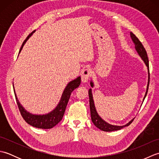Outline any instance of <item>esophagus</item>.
Instances as JSON below:
<instances>
[{
  "label": "esophagus",
  "mask_w": 159,
  "mask_h": 159,
  "mask_svg": "<svg viewBox=\"0 0 159 159\" xmlns=\"http://www.w3.org/2000/svg\"><path fill=\"white\" fill-rule=\"evenodd\" d=\"M92 74V71L90 68H86L83 70L81 74V79L83 83H86L88 81L89 78Z\"/></svg>",
  "instance_id": "1"
}]
</instances>
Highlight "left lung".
Returning a JSON list of instances; mask_svg holds the SVG:
<instances>
[{"label": "left lung", "instance_id": "8db88e82", "mask_svg": "<svg viewBox=\"0 0 159 159\" xmlns=\"http://www.w3.org/2000/svg\"><path fill=\"white\" fill-rule=\"evenodd\" d=\"M130 37H131L132 40H133V42L134 43V46H135V49L137 50V52H138V54H139V56L141 57V59H143L144 63H146V66L148 67V74H149V78H148V84L146 95H145L144 98H143V100H144L145 98H146V96L147 95V93L148 91V87H149V83H150L149 60H148V58L146 50L144 48L143 44L139 41V39H138L136 37V35H134L132 32H130ZM90 84H91V86L93 87V83L92 82H91ZM89 107H90V111H91V117H92V120L93 121V124L95 125L97 128H98L99 129L102 130L103 131H106V132L118 130L121 129V128H123L125 126H129V125L132 122H133V121L134 120V119H133L131 121H130L128 124L124 125V126H114V125H111V124L107 123L105 121H104L102 118H101L98 116V114L97 111L96 110V107H95V105H94L93 96H92V89H89Z\"/></svg>", "mask_w": 159, "mask_h": 159}]
</instances>
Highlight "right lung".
Instances as JSON below:
<instances>
[{
  "label": "right lung",
  "mask_w": 159,
  "mask_h": 159,
  "mask_svg": "<svg viewBox=\"0 0 159 159\" xmlns=\"http://www.w3.org/2000/svg\"><path fill=\"white\" fill-rule=\"evenodd\" d=\"M34 32L35 31H33L32 33H30L27 36V38L24 41L21 48H20L19 53L22 50L24 45H25L26 42L27 41V39L32 35ZM80 81H81L80 76H79L77 79L72 80V81L67 84V85L63 91L61 98L58 105L57 106V107L52 111L46 115H33L27 112L19 102L15 92L14 87H13V91H14L16 102L17 104H18L19 111L20 113H21L23 119L26 121V122H27L31 126L36 128H42V129H49V128H53L62 120L71 93H72L74 89L80 85Z\"/></svg>",
  "instance_id": "right-lung-1"
}]
</instances>
